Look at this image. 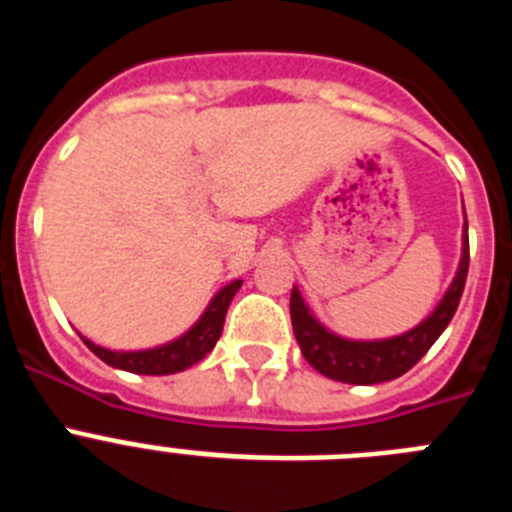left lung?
Returning a JSON list of instances; mask_svg holds the SVG:
<instances>
[{"label": "left lung", "instance_id": "left-lung-1", "mask_svg": "<svg viewBox=\"0 0 512 512\" xmlns=\"http://www.w3.org/2000/svg\"><path fill=\"white\" fill-rule=\"evenodd\" d=\"M467 271L469 230L467 223H464L459 269H456L454 282L446 289V295L441 297L436 310L408 333L382 338V341H351V338L336 336L333 330H328L315 320L310 307L302 300L300 289L295 287L292 297H289V315H292V328H295V338L300 343L302 356H305L312 369H318L323 377L336 379V382L379 384L402 377L428 354V348L436 343V338L451 323L456 307H459L461 292H464Z\"/></svg>", "mask_w": 512, "mask_h": 512}]
</instances>
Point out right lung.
Returning <instances> with one entry per match:
<instances>
[{
  "mask_svg": "<svg viewBox=\"0 0 512 512\" xmlns=\"http://www.w3.org/2000/svg\"><path fill=\"white\" fill-rule=\"evenodd\" d=\"M241 284V279L225 284V287L212 297L207 310L202 312V318L197 320L184 336L174 338V341L164 343V346L146 348V351H110V348L97 346V343H92L84 336H81V341L87 343L89 351H94L104 364L115 366V369H125V372L133 374H151V377L184 372V369H189L192 364L205 359L212 348H215L217 338L223 333L225 312H228L230 300H233L235 292L241 289Z\"/></svg>",
  "mask_w": 512,
  "mask_h": 512,
  "instance_id": "1",
  "label": "right lung"
}]
</instances>
